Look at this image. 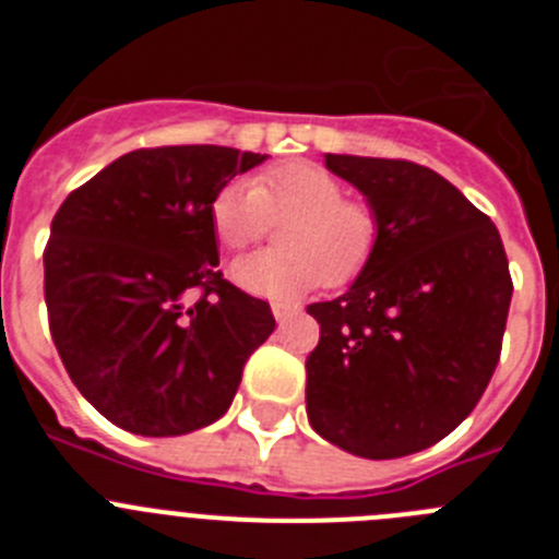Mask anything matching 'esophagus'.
Listing matches in <instances>:
<instances>
[{
  "mask_svg": "<svg viewBox=\"0 0 559 559\" xmlns=\"http://www.w3.org/2000/svg\"><path fill=\"white\" fill-rule=\"evenodd\" d=\"M271 313H274V319L280 324H285L288 319H294V316L302 313V308L294 302H271Z\"/></svg>",
  "mask_w": 559,
  "mask_h": 559,
  "instance_id": "34e87169",
  "label": "esophagus"
}]
</instances>
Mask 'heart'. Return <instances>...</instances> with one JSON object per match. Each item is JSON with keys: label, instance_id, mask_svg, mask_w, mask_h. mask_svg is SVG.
Returning <instances> with one entry per match:
<instances>
[{"label": "heart", "instance_id": "1", "mask_svg": "<svg viewBox=\"0 0 559 559\" xmlns=\"http://www.w3.org/2000/svg\"><path fill=\"white\" fill-rule=\"evenodd\" d=\"M212 231L226 251L263 240L271 221L283 249L237 260L231 276L249 294L294 299L316 285L344 288L378 254L380 215L369 201L347 199L344 181L313 162H285L263 170L254 185L229 181L212 195Z\"/></svg>", "mask_w": 559, "mask_h": 559}]
</instances>
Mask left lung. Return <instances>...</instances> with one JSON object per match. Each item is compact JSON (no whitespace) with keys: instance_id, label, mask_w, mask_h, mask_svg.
I'll return each mask as SVG.
<instances>
[{"instance_id":"obj_1","label":"left lung","mask_w":559,"mask_h":559,"mask_svg":"<svg viewBox=\"0 0 559 559\" xmlns=\"http://www.w3.org/2000/svg\"><path fill=\"white\" fill-rule=\"evenodd\" d=\"M328 167L378 210L380 246L347 294L308 305L319 322L308 419L355 456H408L445 439L496 372L507 251L496 224L428 167L335 153Z\"/></svg>"}]
</instances>
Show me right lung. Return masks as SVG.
<instances>
[{
    "mask_svg": "<svg viewBox=\"0 0 559 559\" xmlns=\"http://www.w3.org/2000/svg\"><path fill=\"white\" fill-rule=\"evenodd\" d=\"M265 156L140 147L67 195L44 249V302L78 392L114 426L179 437L224 417L271 333L269 302L218 265L212 195Z\"/></svg>",
    "mask_w": 559,
    "mask_h": 559,
    "instance_id": "add662e5",
    "label": "right lung"
}]
</instances>
